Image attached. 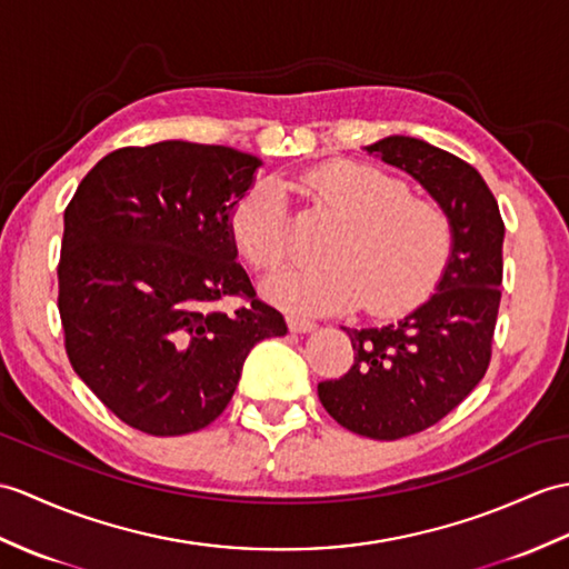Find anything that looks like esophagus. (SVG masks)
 <instances>
[{"instance_id":"34e87169","label":"esophagus","mask_w":569,"mask_h":569,"mask_svg":"<svg viewBox=\"0 0 569 569\" xmlns=\"http://www.w3.org/2000/svg\"><path fill=\"white\" fill-rule=\"evenodd\" d=\"M286 322H288L290 332H296V335H308L317 327L312 320H308V317H302V315H288Z\"/></svg>"}]
</instances>
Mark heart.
Masks as SVG:
<instances>
[{"label": "heart", "mask_w": 569, "mask_h": 569, "mask_svg": "<svg viewBox=\"0 0 569 569\" xmlns=\"http://www.w3.org/2000/svg\"><path fill=\"white\" fill-rule=\"evenodd\" d=\"M306 189L341 218L320 267H283L261 283L263 296L290 312H341L363 300L368 312L398 315L427 300L453 249V224L431 198L371 164L332 162L312 169ZM230 232L257 271L286 254V193L261 179L237 198Z\"/></svg>", "instance_id": "heart-1"}]
</instances>
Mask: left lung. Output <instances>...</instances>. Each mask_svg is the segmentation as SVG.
Here are the masks:
<instances>
[{
    "label": "left lung",
    "mask_w": 569,
    "mask_h": 569,
    "mask_svg": "<svg viewBox=\"0 0 569 569\" xmlns=\"http://www.w3.org/2000/svg\"><path fill=\"white\" fill-rule=\"evenodd\" d=\"M407 171L453 224L436 293L402 320L351 329L353 366L317 395L341 427L378 441L425 431L463 402L492 356L505 222L480 171L433 144L388 136L363 148Z\"/></svg>",
    "instance_id": "1"
}]
</instances>
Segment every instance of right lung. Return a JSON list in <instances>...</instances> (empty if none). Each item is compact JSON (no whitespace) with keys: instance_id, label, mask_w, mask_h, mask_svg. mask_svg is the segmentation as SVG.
Here are the masks:
<instances>
[{"instance_id":"1","label":"right lung","mask_w":569,"mask_h":569,"mask_svg":"<svg viewBox=\"0 0 569 569\" xmlns=\"http://www.w3.org/2000/svg\"><path fill=\"white\" fill-rule=\"evenodd\" d=\"M261 160L162 140L106 154L64 210L58 308L70 363L128 427L181 436L232 400L247 353L288 332L237 263L230 210ZM250 302L232 316L222 297Z\"/></svg>"}]
</instances>
